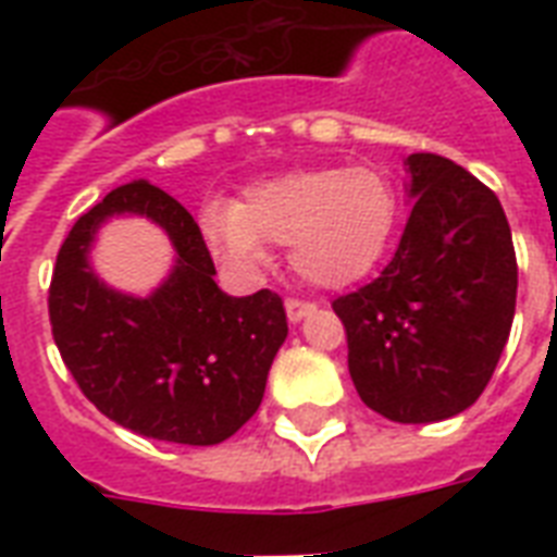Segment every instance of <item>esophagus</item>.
Segmentation results:
<instances>
[{
    "label": "esophagus",
    "instance_id": "obj_1",
    "mask_svg": "<svg viewBox=\"0 0 557 557\" xmlns=\"http://www.w3.org/2000/svg\"><path fill=\"white\" fill-rule=\"evenodd\" d=\"M312 312H314V304H309V300H297V297H288L286 300V314L292 323H300L306 314H312Z\"/></svg>",
    "mask_w": 557,
    "mask_h": 557
}]
</instances>
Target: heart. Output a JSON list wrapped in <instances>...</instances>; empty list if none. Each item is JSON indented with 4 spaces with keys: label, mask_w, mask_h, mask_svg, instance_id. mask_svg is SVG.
<instances>
[{
    "label": "heart",
    "mask_w": 557,
    "mask_h": 557,
    "mask_svg": "<svg viewBox=\"0 0 557 557\" xmlns=\"http://www.w3.org/2000/svg\"><path fill=\"white\" fill-rule=\"evenodd\" d=\"M398 193L375 168L295 170L251 185L239 205L210 201L201 234L236 274L269 265V245H288L292 269L314 286H347L384 257Z\"/></svg>",
    "instance_id": "heart-1"
}]
</instances>
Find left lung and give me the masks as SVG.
<instances>
[{
    "mask_svg": "<svg viewBox=\"0 0 557 557\" xmlns=\"http://www.w3.org/2000/svg\"><path fill=\"white\" fill-rule=\"evenodd\" d=\"M413 201L396 257L332 300L349 375L389 422H442L492 381L518 300V260L500 199L450 159H407Z\"/></svg>",
    "mask_w": 557,
    "mask_h": 557,
    "instance_id": "left-lung-1",
    "label": "left lung"
}]
</instances>
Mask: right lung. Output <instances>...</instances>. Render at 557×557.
I'll list each match as a JSON object with an SVG mask.
<instances>
[{
    "mask_svg": "<svg viewBox=\"0 0 557 557\" xmlns=\"http://www.w3.org/2000/svg\"><path fill=\"white\" fill-rule=\"evenodd\" d=\"M135 212L165 227L177 265L150 298L121 296L88 265L109 215ZM196 219L170 193L129 182L86 210L57 253L48 318L83 396L121 428L178 445H219L262 401L271 361L288 335L280 295L231 297Z\"/></svg>",
    "mask_w": 557,
    "mask_h": 557,
    "instance_id": "right-lung-1",
    "label": "right lung"
}]
</instances>
